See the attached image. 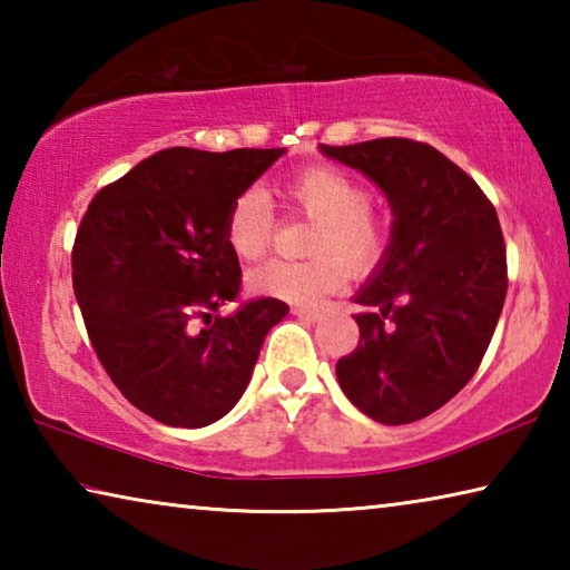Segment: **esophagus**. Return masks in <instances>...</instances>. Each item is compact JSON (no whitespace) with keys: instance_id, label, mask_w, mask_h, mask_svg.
I'll return each mask as SVG.
<instances>
[{"instance_id":"34e87169","label":"esophagus","mask_w":570,"mask_h":570,"mask_svg":"<svg viewBox=\"0 0 570 570\" xmlns=\"http://www.w3.org/2000/svg\"><path fill=\"white\" fill-rule=\"evenodd\" d=\"M292 314L298 316V320H306V322H316L322 320V308H308V306H294Z\"/></svg>"}]
</instances>
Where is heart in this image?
<instances>
[{"mask_svg":"<svg viewBox=\"0 0 570 570\" xmlns=\"http://www.w3.org/2000/svg\"><path fill=\"white\" fill-rule=\"evenodd\" d=\"M288 208L314 218L306 262H268L248 274L258 296L312 304L346 282V266L356 276L377 268L390 250V220L370 206L372 193L344 168L308 166L278 183ZM274 216L258 190H246L230 204L224 238L238 262H258L272 246Z\"/></svg>","mask_w":570,"mask_h":570,"instance_id":"heart-1","label":"heart"}]
</instances>
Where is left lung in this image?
<instances>
[{
  "label": "left lung",
  "instance_id": "left-lung-1",
  "mask_svg": "<svg viewBox=\"0 0 570 570\" xmlns=\"http://www.w3.org/2000/svg\"><path fill=\"white\" fill-rule=\"evenodd\" d=\"M387 196L384 262L354 302L360 344L336 362L356 410L407 424L465 387L485 356L508 292L505 240L493 204L465 170L428 142L380 138L320 146Z\"/></svg>",
  "mask_w": 570,
  "mask_h": 570
}]
</instances>
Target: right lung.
I'll use <instances>...</instances> for the list:
<instances>
[{"label":"right lung","instance_id":"1","mask_svg":"<svg viewBox=\"0 0 570 570\" xmlns=\"http://www.w3.org/2000/svg\"><path fill=\"white\" fill-rule=\"evenodd\" d=\"M284 148H168L90 200L72 246V286L90 342L122 397L170 428L234 410L268 330L288 314L240 288L224 238L234 200Z\"/></svg>","mask_w":570,"mask_h":570}]
</instances>
